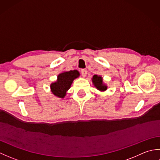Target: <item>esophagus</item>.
Returning <instances> with one entry per match:
<instances>
[{"instance_id": "obj_1", "label": "esophagus", "mask_w": 160, "mask_h": 160, "mask_svg": "<svg viewBox=\"0 0 160 160\" xmlns=\"http://www.w3.org/2000/svg\"><path fill=\"white\" fill-rule=\"evenodd\" d=\"M81 73H82L83 77H85L87 76V71L86 69H82V70H81Z\"/></svg>"}]
</instances>
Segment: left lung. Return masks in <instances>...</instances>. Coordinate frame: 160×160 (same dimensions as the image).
<instances>
[{
    "instance_id": "1",
    "label": "left lung",
    "mask_w": 160,
    "mask_h": 160,
    "mask_svg": "<svg viewBox=\"0 0 160 160\" xmlns=\"http://www.w3.org/2000/svg\"><path fill=\"white\" fill-rule=\"evenodd\" d=\"M92 82L93 85L100 91H104L107 89V86L103 83L102 78L98 75H94L92 78Z\"/></svg>"
}]
</instances>
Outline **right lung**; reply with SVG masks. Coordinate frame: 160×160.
Returning <instances> with one entry per match:
<instances>
[{
  "mask_svg": "<svg viewBox=\"0 0 160 160\" xmlns=\"http://www.w3.org/2000/svg\"><path fill=\"white\" fill-rule=\"evenodd\" d=\"M80 73L77 70L64 71L58 76V79L51 84V91L54 96L58 98H64L67 91L69 89L73 81L79 77Z\"/></svg>",
  "mask_w": 160,
  "mask_h": 160,
  "instance_id": "add662e5",
  "label": "right lung"
}]
</instances>
